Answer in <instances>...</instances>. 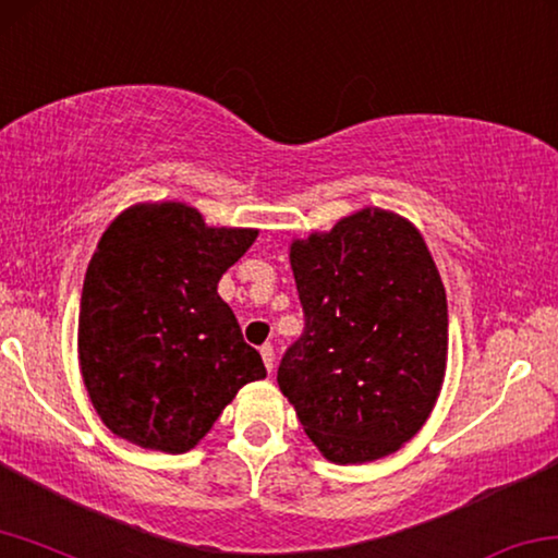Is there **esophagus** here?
Listing matches in <instances>:
<instances>
[{"label":"esophagus","instance_id":"34e87169","mask_svg":"<svg viewBox=\"0 0 558 558\" xmlns=\"http://www.w3.org/2000/svg\"><path fill=\"white\" fill-rule=\"evenodd\" d=\"M262 359H264V366H267L269 368V372H271V368H274V359H277V356H274V347L271 344H264L262 349Z\"/></svg>","mask_w":558,"mask_h":558}]
</instances>
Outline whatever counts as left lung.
Here are the masks:
<instances>
[{
    "label": "left lung",
    "instance_id": "obj_1",
    "mask_svg": "<svg viewBox=\"0 0 558 558\" xmlns=\"http://www.w3.org/2000/svg\"><path fill=\"white\" fill-rule=\"evenodd\" d=\"M304 331L277 381L333 464L389 457L432 414L449 351V308L424 236L366 207L289 252Z\"/></svg>",
    "mask_w": 558,
    "mask_h": 558
}]
</instances>
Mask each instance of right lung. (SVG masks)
Returning a JSON list of instances; mask_svg holds the SVG:
<instances>
[{
	"label": "right lung",
	"instance_id": "obj_1",
	"mask_svg": "<svg viewBox=\"0 0 558 558\" xmlns=\"http://www.w3.org/2000/svg\"><path fill=\"white\" fill-rule=\"evenodd\" d=\"M256 229L207 227L182 202L111 221L84 277L80 366L111 434L184 453L250 381L267 376L217 284Z\"/></svg>",
	"mask_w": 558,
	"mask_h": 558
}]
</instances>
